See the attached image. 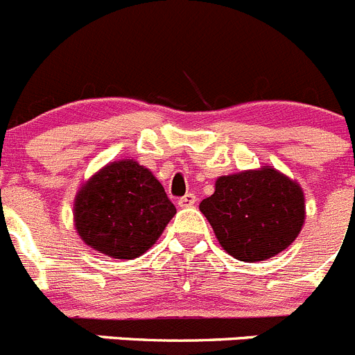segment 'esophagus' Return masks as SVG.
<instances>
[{
	"mask_svg": "<svg viewBox=\"0 0 355 355\" xmlns=\"http://www.w3.org/2000/svg\"><path fill=\"white\" fill-rule=\"evenodd\" d=\"M194 203H196V196L191 193H187L185 196H182L180 200H178V207H182V209H185V207H193Z\"/></svg>",
	"mask_w": 355,
	"mask_h": 355,
	"instance_id": "34e87169",
	"label": "esophagus"
}]
</instances>
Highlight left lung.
Segmentation results:
<instances>
[{
    "instance_id": "obj_1",
    "label": "left lung",
    "mask_w": 355,
    "mask_h": 355,
    "mask_svg": "<svg viewBox=\"0 0 355 355\" xmlns=\"http://www.w3.org/2000/svg\"><path fill=\"white\" fill-rule=\"evenodd\" d=\"M200 210L221 248L241 261L269 260L285 251L306 217L301 185L272 166L219 177Z\"/></svg>"
}]
</instances>
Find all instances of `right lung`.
Listing matches in <instances>:
<instances>
[{"instance_id":"1","label":"right lung","mask_w":355,"mask_h":355,"mask_svg":"<svg viewBox=\"0 0 355 355\" xmlns=\"http://www.w3.org/2000/svg\"><path fill=\"white\" fill-rule=\"evenodd\" d=\"M177 209L161 182L134 159L106 164L76 194L74 225L97 253L141 257L157 242Z\"/></svg>"}]
</instances>
